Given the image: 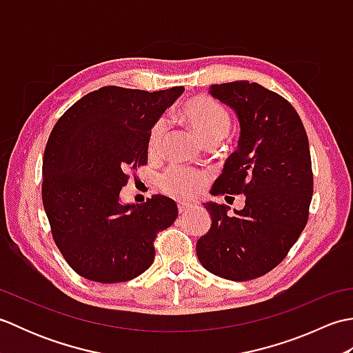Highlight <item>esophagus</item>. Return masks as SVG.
Segmentation results:
<instances>
[{"label":"esophagus","mask_w":353,"mask_h":353,"mask_svg":"<svg viewBox=\"0 0 353 353\" xmlns=\"http://www.w3.org/2000/svg\"><path fill=\"white\" fill-rule=\"evenodd\" d=\"M179 212L181 214H186V212H190V209L192 208L191 205H186V203H179Z\"/></svg>","instance_id":"1"}]
</instances>
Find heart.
<instances>
[{
	"instance_id": "obj_1",
	"label": "heart",
	"mask_w": 353,
	"mask_h": 353,
	"mask_svg": "<svg viewBox=\"0 0 353 353\" xmlns=\"http://www.w3.org/2000/svg\"><path fill=\"white\" fill-rule=\"evenodd\" d=\"M181 119L205 145L215 144L230 130V115L226 108L206 95H199L185 103L181 110ZM165 134H167V124L165 121H157L148 133V153L154 154L159 152ZM205 185L206 177L203 172L179 167L168 170L159 179L161 190L177 200L194 199L205 188Z\"/></svg>"
}]
</instances>
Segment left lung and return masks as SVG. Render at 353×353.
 <instances>
[{
	"label": "left lung",
	"mask_w": 353,
	"mask_h": 353,
	"mask_svg": "<svg viewBox=\"0 0 353 353\" xmlns=\"http://www.w3.org/2000/svg\"><path fill=\"white\" fill-rule=\"evenodd\" d=\"M209 94L234 110L241 130L211 194H243L245 203L234 214L228 205L203 203L212 223L197 241V258L224 279H256L287 256L308 221L314 183L308 137L296 109L258 83L212 85Z\"/></svg>",
	"instance_id": "left-lung-1"
}]
</instances>
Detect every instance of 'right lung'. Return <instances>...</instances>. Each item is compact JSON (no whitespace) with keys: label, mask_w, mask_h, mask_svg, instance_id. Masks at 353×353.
Returning a JSON list of instances; mask_svg holds the SVG:
<instances>
[{"label":"right lung","mask_w":353,"mask_h":353,"mask_svg":"<svg viewBox=\"0 0 353 353\" xmlns=\"http://www.w3.org/2000/svg\"><path fill=\"white\" fill-rule=\"evenodd\" d=\"M182 92L104 86L74 103L52 129L42 163L43 209L59 250L86 279L138 277L153 264L157 232L177 219L174 200L123 203L121 190L125 172L147 162L152 127Z\"/></svg>","instance_id":"obj_1"}]
</instances>
